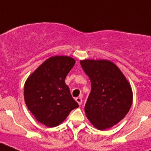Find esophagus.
Wrapping results in <instances>:
<instances>
[{"mask_svg": "<svg viewBox=\"0 0 151 151\" xmlns=\"http://www.w3.org/2000/svg\"><path fill=\"white\" fill-rule=\"evenodd\" d=\"M76 101L78 103V105H81L82 104V99L81 97H76Z\"/></svg>", "mask_w": 151, "mask_h": 151, "instance_id": "obj_1", "label": "esophagus"}]
</instances>
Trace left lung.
Wrapping results in <instances>:
<instances>
[{"mask_svg":"<svg viewBox=\"0 0 151 151\" xmlns=\"http://www.w3.org/2000/svg\"><path fill=\"white\" fill-rule=\"evenodd\" d=\"M80 64L91 84L85 106L86 116L99 130L111 128L130 110L133 97L131 85L111 61L84 60Z\"/></svg>","mask_w":151,"mask_h":151,"instance_id":"1","label":"left lung"}]
</instances>
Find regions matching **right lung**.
<instances>
[{
    "label": "right lung",
    "instance_id": "add662e5",
    "mask_svg": "<svg viewBox=\"0 0 151 151\" xmlns=\"http://www.w3.org/2000/svg\"><path fill=\"white\" fill-rule=\"evenodd\" d=\"M73 58L54 56L48 58L29 76L24 85V99L38 122L47 127L62 123L78 107L65 78L75 65Z\"/></svg>",
    "mask_w": 151,
    "mask_h": 151
}]
</instances>
